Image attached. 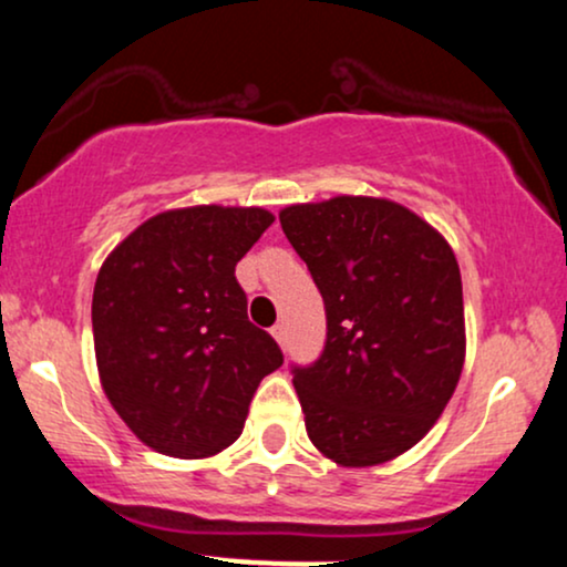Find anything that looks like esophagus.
<instances>
[{
  "mask_svg": "<svg viewBox=\"0 0 567 567\" xmlns=\"http://www.w3.org/2000/svg\"><path fill=\"white\" fill-rule=\"evenodd\" d=\"M271 336H275V341L279 343V347H288V330H285V324H275L271 328Z\"/></svg>",
  "mask_w": 567,
  "mask_h": 567,
  "instance_id": "obj_1",
  "label": "esophagus"
}]
</instances>
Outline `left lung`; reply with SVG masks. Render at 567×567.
I'll return each mask as SVG.
<instances>
[{
	"label": "left lung",
	"mask_w": 567,
	"mask_h": 567,
	"mask_svg": "<svg viewBox=\"0 0 567 567\" xmlns=\"http://www.w3.org/2000/svg\"><path fill=\"white\" fill-rule=\"evenodd\" d=\"M328 315L320 360L292 375L311 445L338 466L386 464L437 424L466 357L453 247L386 197L338 194L279 210Z\"/></svg>",
	"instance_id": "obj_1"
}]
</instances>
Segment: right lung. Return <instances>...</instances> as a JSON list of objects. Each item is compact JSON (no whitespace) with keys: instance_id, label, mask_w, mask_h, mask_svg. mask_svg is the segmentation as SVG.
<instances>
[{"instance_id":"obj_1","label":"right lung","mask_w":567,"mask_h":567,"mask_svg":"<svg viewBox=\"0 0 567 567\" xmlns=\"http://www.w3.org/2000/svg\"><path fill=\"white\" fill-rule=\"evenodd\" d=\"M271 224L264 207H175L143 220L97 271V379L152 451H226L243 434L258 383L282 365L275 338L247 320L234 277Z\"/></svg>"}]
</instances>
